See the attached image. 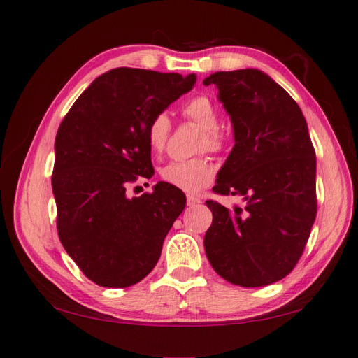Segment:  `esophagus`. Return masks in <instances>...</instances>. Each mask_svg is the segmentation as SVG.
Returning <instances> with one entry per match:
<instances>
[{
    "label": "esophagus",
    "instance_id": "1",
    "mask_svg": "<svg viewBox=\"0 0 358 358\" xmlns=\"http://www.w3.org/2000/svg\"><path fill=\"white\" fill-rule=\"evenodd\" d=\"M186 203H187L189 207H195V206H198L201 203V201L196 196H194V195H187Z\"/></svg>",
    "mask_w": 358,
    "mask_h": 358
}]
</instances>
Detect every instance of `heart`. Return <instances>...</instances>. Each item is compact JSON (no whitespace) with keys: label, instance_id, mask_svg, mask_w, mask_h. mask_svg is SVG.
Segmentation results:
<instances>
[{"label":"heart","instance_id":"1","mask_svg":"<svg viewBox=\"0 0 358 358\" xmlns=\"http://www.w3.org/2000/svg\"><path fill=\"white\" fill-rule=\"evenodd\" d=\"M190 122L201 128L203 134L199 136L196 151H208L219 154L225 150L227 136L219 128L221 113L212 99L204 95H199L189 99L181 108ZM171 136V121L166 113L155 115L146 128V142L152 154H162L166 150V145ZM162 180L166 185L180 189L182 192H198L208 186L213 180V166L204 155L189 160H176L168 163L160 171Z\"/></svg>","mask_w":358,"mask_h":358}]
</instances>
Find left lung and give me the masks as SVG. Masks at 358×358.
Here are the masks:
<instances>
[{
	"label": "left lung",
	"mask_w": 358,
	"mask_h": 358,
	"mask_svg": "<svg viewBox=\"0 0 358 358\" xmlns=\"http://www.w3.org/2000/svg\"><path fill=\"white\" fill-rule=\"evenodd\" d=\"M204 85L217 87L236 141L213 192L243 198L234 210L206 201L213 213L207 259L236 286H268L296 266L316 219V154L306 117L259 69L215 72Z\"/></svg>",
	"instance_id": "1"
}]
</instances>
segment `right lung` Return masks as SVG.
Instances as JSON below:
<instances>
[{
    "label": "right lung",
    "mask_w": 358,
    "mask_h": 358,
    "mask_svg": "<svg viewBox=\"0 0 358 358\" xmlns=\"http://www.w3.org/2000/svg\"><path fill=\"white\" fill-rule=\"evenodd\" d=\"M195 80L116 68L98 77L63 117L51 177L57 233L69 257L98 286L124 289L143 280L185 210V194L166 182L139 198H128L127 190L154 173L150 121Z\"/></svg>",
    "instance_id": "obj_1"
}]
</instances>
